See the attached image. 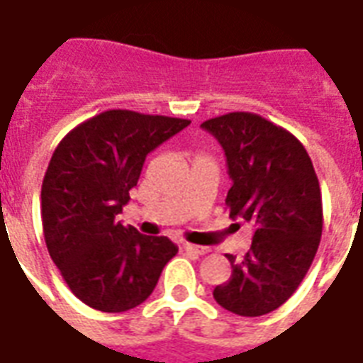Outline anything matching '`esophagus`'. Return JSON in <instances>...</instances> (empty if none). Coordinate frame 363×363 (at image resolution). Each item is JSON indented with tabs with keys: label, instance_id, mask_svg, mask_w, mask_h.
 I'll list each match as a JSON object with an SVG mask.
<instances>
[{
	"label": "esophagus",
	"instance_id": "34e87169",
	"mask_svg": "<svg viewBox=\"0 0 363 363\" xmlns=\"http://www.w3.org/2000/svg\"><path fill=\"white\" fill-rule=\"evenodd\" d=\"M182 247H184V251H187V253H193V255H205V253H208L207 247H201V245H193V243H184Z\"/></svg>",
	"mask_w": 363,
	"mask_h": 363
}]
</instances>
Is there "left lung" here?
Masks as SVG:
<instances>
[{
	"mask_svg": "<svg viewBox=\"0 0 363 363\" xmlns=\"http://www.w3.org/2000/svg\"><path fill=\"white\" fill-rule=\"evenodd\" d=\"M201 127L226 155L230 216L255 226L243 259L226 255L232 277L214 288V300L236 315H265L298 290L313 263L323 232L319 179L303 145L257 113H224Z\"/></svg>",
	"mask_w": 363,
	"mask_h": 363,
	"instance_id": "8db88e82",
	"label": "left lung"
}]
</instances>
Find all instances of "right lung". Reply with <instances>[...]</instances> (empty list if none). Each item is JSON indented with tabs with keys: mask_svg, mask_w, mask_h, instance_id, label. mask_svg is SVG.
I'll return each mask as SVG.
<instances>
[{
	"mask_svg": "<svg viewBox=\"0 0 363 363\" xmlns=\"http://www.w3.org/2000/svg\"><path fill=\"white\" fill-rule=\"evenodd\" d=\"M189 120L108 110L79 123L55 147L42 182V228L50 257L89 308L120 313L149 298L178 247L116 220L150 150Z\"/></svg>",
	"mask_w": 363,
	"mask_h": 363,
	"instance_id": "add662e5",
	"label": "right lung"
}]
</instances>
